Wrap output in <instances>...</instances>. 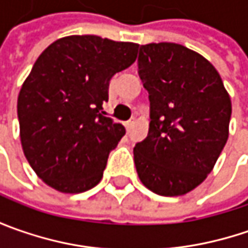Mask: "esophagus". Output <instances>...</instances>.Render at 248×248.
Here are the masks:
<instances>
[{
    "label": "esophagus",
    "mask_w": 248,
    "mask_h": 248,
    "mask_svg": "<svg viewBox=\"0 0 248 248\" xmlns=\"http://www.w3.org/2000/svg\"><path fill=\"white\" fill-rule=\"evenodd\" d=\"M124 125H125V128H127V131H128V129L132 128V125H134V121H127Z\"/></svg>",
    "instance_id": "1"
}]
</instances>
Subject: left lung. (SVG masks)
<instances>
[{
	"label": "left lung",
	"instance_id": "1",
	"mask_svg": "<svg viewBox=\"0 0 248 248\" xmlns=\"http://www.w3.org/2000/svg\"><path fill=\"white\" fill-rule=\"evenodd\" d=\"M138 67L150 100L148 137L134 148L139 179L156 195H186L228 140L231 96L214 66L179 44L140 45Z\"/></svg>",
	"mask_w": 248,
	"mask_h": 248
}]
</instances>
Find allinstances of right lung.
<instances>
[{
    "label": "right lung",
    "instance_id": "1",
    "mask_svg": "<svg viewBox=\"0 0 248 248\" xmlns=\"http://www.w3.org/2000/svg\"><path fill=\"white\" fill-rule=\"evenodd\" d=\"M138 44L98 35L56 40L34 63L17 96L23 153L34 172L62 193L100 182L125 128L103 111L110 78L137 59Z\"/></svg>",
    "mask_w": 248,
    "mask_h": 248
}]
</instances>
